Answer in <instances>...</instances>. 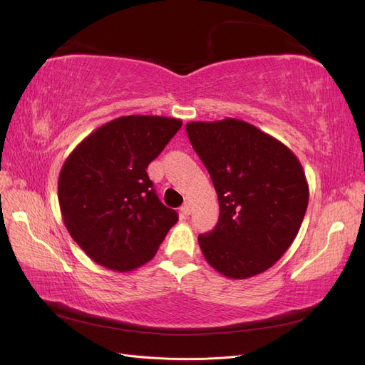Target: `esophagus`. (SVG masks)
Listing matches in <instances>:
<instances>
[{
    "mask_svg": "<svg viewBox=\"0 0 365 365\" xmlns=\"http://www.w3.org/2000/svg\"><path fill=\"white\" fill-rule=\"evenodd\" d=\"M180 212H181L182 216H189V215L192 213V205H190L189 202H185V204L180 208Z\"/></svg>",
    "mask_w": 365,
    "mask_h": 365,
    "instance_id": "1",
    "label": "esophagus"
}]
</instances>
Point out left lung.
Returning <instances> with one entry per match:
<instances>
[{"label": "left lung", "mask_w": 365, "mask_h": 365, "mask_svg": "<svg viewBox=\"0 0 365 365\" xmlns=\"http://www.w3.org/2000/svg\"><path fill=\"white\" fill-rule=\"evenodd\" d=\"M217 193L219 219L197 237L205 260L225 277L248 279L291 247L309 202V185L292 150L236 118L185 125Z\"/></svg>", "instance_id": "left-lung-1"}]
</instances>
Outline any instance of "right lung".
<instances>
[{
  "instance_id": "obj_1",
  "label": "right lung",
  "mask_w": 365,
  "mask_h": 365,
  "mask_svg": "<svg viewBox=\"0 0 365 365\" xmlns=\"http://www.w3.org/2000/svg\"><path fill=\"white\" fill-rule=\"evenodd\" d=\"M182 121L118 117L96 129L63 163L58 197L68 233L96 263L128 272L148 263L178 220L148 176Z\"/></svg>"
}]
</instances>
